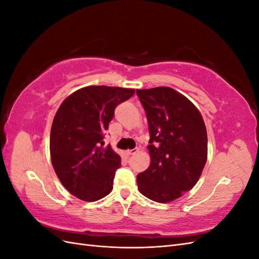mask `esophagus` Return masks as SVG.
Segmentation results:
<instances>
[{
	"instance_id": "obj_1",
	"label": "esophagus",
	"mask_w": 259,
	"mask_h": 259,
	"mask_svg": "<svg viewBox=\"0 0 259 259\" xmlns=\"http://www.w3.org/2000/svg\"><path fill=\"white\" fill-rule=\"evenodd\" d=\"M137 151H138V149H137V148H135V149H131V150H127V151H126V154H127V155H132V154H135Z\"/></svg>"
}]
</instances>
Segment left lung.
<instances>
[{
	"label": "left lung",
	"mask_w": 259,
	"mask_h": 259,
	"mask_svg": "<svg viewBox=\"0 0 259 259\" xmlns=\"http://www.w3.org/2000/svg\"><path fill=\"white\" fill-rule=\"evenodd\" d=\"M149 125L151 162L137 175L140 193L166 203L198 183L207 160L206 127L200 111L177 91L161 86L137 90Z\"/></svg>",
	"instance_id": "8db88e82"
}]
</instances>
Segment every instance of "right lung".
<instances>
[{
    "label": "right lung",
    "instance_id": "right-lung-1",
    "mask_svg": "<svg viewBox=\"0 0 259 259\" xmlns=\"http://www.w3.org/2000/svg\"><path fill=\"white\" fill-rule=\"evenodd\" d=\"M134 94L132 89L86 86L58 108L51 130V160L62 186L74 197L94 202L111 192L121 156L110 145L104 146V134L115 107Z\"/></svg>",
    "mask_w": 259,
    "mask_h": 259
}]
</instances>
